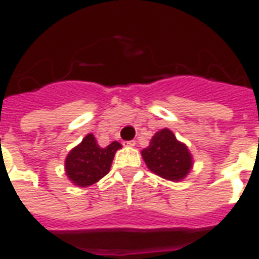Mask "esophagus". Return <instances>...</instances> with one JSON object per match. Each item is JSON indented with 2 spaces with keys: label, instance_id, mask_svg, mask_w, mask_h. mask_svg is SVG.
I'll return each instance as SVG.
<instances>
[{
  "label": "esophagus",
  "instance_id": "34e87169",
  "mask_svg": "<svg viewBox=\"0 0 259 259\" xmlns=\"http://www.w3.org/2000/svg\"><path fill=\"white\" fill-rule=\"evenodd\" d=\"M123 146H125V147L132 148L136 146V142H134V141H127V142H123Z\"/></svg>",
  "mask_w": 259,
  "mask_h": 259
}]
</instances>
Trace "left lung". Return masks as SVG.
<instances>
[{
    "mask_svg": "<svg viewBox=\"0 0 259 259\" xmlns=\"http://www.w3.org/2000/svg\"><path fill=\"white\" fill-rule=\"evenodd\" d=\"M141 155L152 173L173 183L185 179L194 163L188 146L180 142L167 127L155 133L150 145L143 148Z\"/></svg>",
    "mask_w": 259,
    "mask_h": 259,
    "instance_id": "1",
    "label": "left lung"
}]
</instances>
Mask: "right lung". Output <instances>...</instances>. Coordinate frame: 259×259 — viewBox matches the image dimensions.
<instances>
[{
    "label": "right lung",
    "mask_w": 259,
    "mask_h": 259,
    "mask_svg": "<svg viewBox=\"0 0 259 259\" xmlns=\"http://www.w3.org/2000/svg\"><path fill=\"white\" fill-rule=\"evenodd\" d=\"M121 147V143L114 141L103 148L98 145L94 134H87L65 159V173L69 181L79 188L98 183L109 172L114 154Z\"/></svg>",
    "instance_id": "1"
}]
</instances>
